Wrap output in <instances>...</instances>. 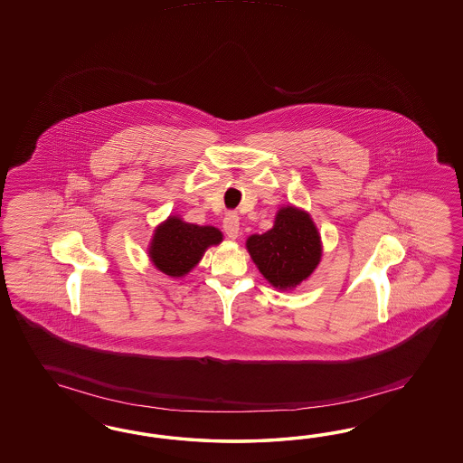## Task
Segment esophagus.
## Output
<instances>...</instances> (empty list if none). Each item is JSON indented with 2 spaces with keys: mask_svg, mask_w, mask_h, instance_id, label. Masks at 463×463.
Instances as JSON below:
<instances>
[{
  "mask_svg": "<svg viewBox=\"0 0 463 463\" xmlns=\"http://www.w3.org/2000/svg\"><path fill=\"white\" fill-rule=\"evenodd\" d=\"M224 232L229 239H238L239 217L236 213H227V215H225Z\"/></svg>",
  "mask_w": 463,
  "mask_h": 463,
  "instance_id": "34e87169",
  "label": "esophagus"
}]
</instances>
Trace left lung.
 <instances>
[{
	"label": "left lung",
	"mask_w": 463,
	"mask_h": 463,
	"mask_svg": "<svg viewBox=\"0 0 463 463\" xmlns=\"http://www.w3.org/2000/svg\"><path fill=\"white\" fill-rule=\"evenodd\" d=\"M246 250L269 285L294 290L321 263L323 241L308 212L285 205L269 231L246 239Z\"/></svg>",
	"instance_id": "obj_1"
}]
</instances>
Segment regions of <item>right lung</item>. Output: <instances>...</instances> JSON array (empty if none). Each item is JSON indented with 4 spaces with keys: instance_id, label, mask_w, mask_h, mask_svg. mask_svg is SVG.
Listing matches in <instances>:
<instances>
[{
    "instance_id": "1",
    "label": "right lung",
    "mask_w": 463,
    "mask_h": 463,
    "mask_svg": "<svg viewBox=\"0 0 463 463\" xmlns=\"http://www.w3.org/2000/svg\"><path fill=\"white\" fill-rule=\"evenodd\" d=\"M222 239V232L213 225L190 224L178 215H169L156 227L147 254L161 273L182 279L200 263L211 246L221 244Z\"/></svg>"
}]
</instances>
